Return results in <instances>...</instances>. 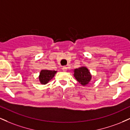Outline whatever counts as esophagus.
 Here are the masks:
<instances>
[{"instance_id": "1", "label": "esophagus", "mask_w": 130, "mask_h": 130, "mask_svg": "<svg viewBox=\"0 0 130 130\" xmlns=\"http://www.w3.org/2000/svg\"><path fill=\"white\" fill-rule=\"evenodd\" d=\"M62 70H63V71H66L67 70V67H63V68H62Z\"/></svg>"}]
</instances>
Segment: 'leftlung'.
Wrapping results in <instances>:
<instances>
[{"label":"left lung","instance_id":"8db88e82","mask_svg":"<svg viewBox=\"0 0 130 130\" xmlns=\"http://www.w3.org/2000/svg\"><path fill=\"white\" fill-rule=\"evenodd\" d=\"M74 76L83 86H86L90 81L92 76L86 67H83L74 70Z\"/></svg>","mask_w":130,"mask_h":130}]
</instances>
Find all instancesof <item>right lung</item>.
Wrapping results in <instances>:
<instances>
[{
	"mask_svg": "<svg viewBox=\"0 0 130 130\" xmlns=\"http://www.w3.org/2000/svg\"><path fill=\"white\" fill-rule=\"evenodd\" d=\"M57 73L56 71L54 70H41L40 73L39 79L41 84H46L48 83L51 79H53L54 76L55 74Z\"/></svg>",
	"mask_w": 130,
	"mask_h": 130,
	"instance_id": "obj_1",
	"label": "right lung"
}]
</instances>
